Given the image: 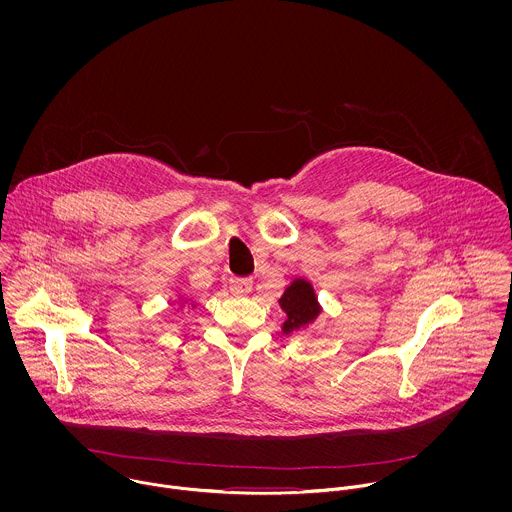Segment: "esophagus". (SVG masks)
<instances>
[{"instance_id": "34e87169", "label": "esophagus", "mask_w": 512, "mask_h": 512, "mask_svg": "<svg viewBox=\"0 0 512 512\" xmlns=\"http://www.w3.org/2000/svg\"><path fill=\"white\" fill-rule=\"evenodd\" d=\"M230 292L236 293V295H244V293L250 292L252 290V280L250 278H238V276H234V278H230Z\"/></svg>"}]
</instances>
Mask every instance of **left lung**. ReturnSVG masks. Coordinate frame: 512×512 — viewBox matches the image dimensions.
I'll return each mask as SVG.
<instances>
[{
    "label": "left lung",
    "mask_w": 512,
    "mask_h": 512,
    "mask_svg": "<svg viewBox=\"0 0 512 512\" xmlns=\"http://www.w3.org/2000/svg\"><path fill=\"white\" fill-rule=\"evenodd\" d=\"M280 305L288 313V321L284 323V333L299 331L301 327L311 323L319 313L317 297L311 290L309 282H303V280H295L292 286L282 293Z\"/></svg>",
    "instance_id": "1"
}]
</instances>
